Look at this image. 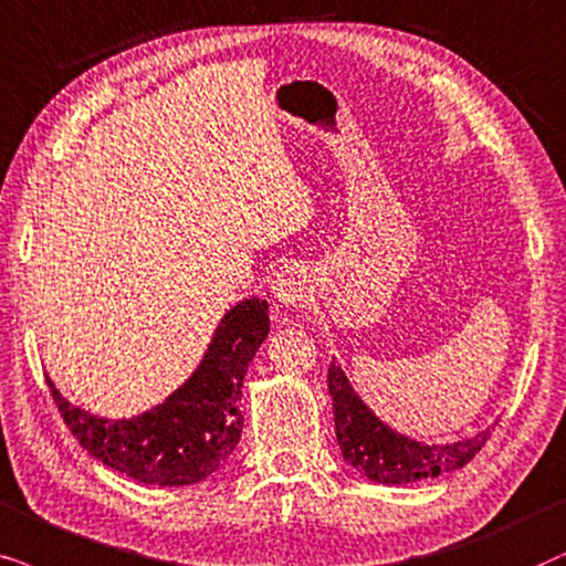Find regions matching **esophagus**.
<instances>
[{"label":"esophagus","mask_w":566,"mask_h":566,"mask_svg":"<svg viewBox=\"0 0 566 566\" xmlns=\"http://www.w3.org/2000/svg\"><path fill=\"white\" fill-rule=\"evenodd\" d=\"M274 297L287 307H303L311 297V282L305 269L284 266L274 279Z\"/></svg>","instance_id":"34e87169"}]
</instances>
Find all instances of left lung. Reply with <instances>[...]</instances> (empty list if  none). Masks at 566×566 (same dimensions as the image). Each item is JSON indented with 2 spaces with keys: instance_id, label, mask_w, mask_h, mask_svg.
I'll return each mask as SVG.
<instances>
[{
  "instance_id": "obj_1",
  "label": "left lung",
  "mask_w": 566,
  "mask_h": 566,
  "mask_svg": "<svg viewBox=\"0 0 566 566\" xmlns=\"http://www.w3.org/2000/svg\"><path fill=\"white\" fill-rule=\"evenodd\" d=\"M328 394L334 401L331 406H334L336 440L344 461L375 484H413L463 469L492 434L489 429H481L473 437L446 446L411 440L375 417L370 406L354 394L336 361H331L328 367Z\"/></svg>"
}]
</instances>
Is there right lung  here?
<instances>
[{"label":"right lung","mask_w":566,"mask_h":566,"mask_svg":"<svg viewBox=\"0 0 566 566\" xmlns=\"http://www.w3.org/2000/svg\"><path fill=\"white\" fill-rule=\"evenodd\" d=\"M266 336V300L232 305L191 378L132 419L97 417L66 401L51 380L49 388L70 432L108 469L153 486L196 484L228 463L238 448L243 380Z\"/></svg>","instance_id":"1"}]
</instances>
